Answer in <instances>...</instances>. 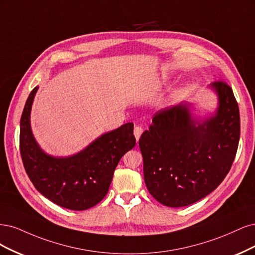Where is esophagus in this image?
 Masks as SVG:
<instances>
[{
	"mask_svg": "<svg viewBox=\"0 0 255 255\" xmlns=\"http://www.w3.org/2000/svg\"><path fill=\"white\" fill-rule=\"evenodd\" d=\"M133 133H134L135 139H136V142H137V141H138V138H139V136H141V134L143 133V128H142V127H139V126H136V127H134Z\"/></svg>",
	"mask_w": 255,
	"mask_h": 255,
	"instance_id": "esophagus-1",
	"label": "esophagus"
}]
</instances>
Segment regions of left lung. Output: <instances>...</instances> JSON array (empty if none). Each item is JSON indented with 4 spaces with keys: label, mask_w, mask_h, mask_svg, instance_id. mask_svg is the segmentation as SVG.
<instances>
[{
    "label": "left lung",
    "mask_w": 255,
    "mask_h": 255,
    "mask_svg": "<svg viewBox=\"0 0 255 255\" xmlns=\"http://www.w3.org/2000/svg\"><path fill=\"white\" fill-rule=\"evenodd\" d=\"M209 88L217 96L214 113L200 118L191 103L158 111L139 137L144 180L153 198L170 208L195 203L223 182L240 142V109L223 81Z\"/></svg>",
    "instance_id": "1"
}]
</instances>
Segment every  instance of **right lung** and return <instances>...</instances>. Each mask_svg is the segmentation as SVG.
<instances>
[{
	"instance_id": "1",
	"label": "right lung",
	"mask_w": 255,
	"mask_h": 255,
	"mask_svg": "<svg viewBox=\"0 0 255 255\" xmlns=\"http://www.w3.org/2000/svg\"><path fill=\"white\" fill-rule=\"evenodd\" d=\"M36 87L30 92L20 122V151L24 168L37 191L62 208L84 211L108 193L121 158L135 145L133 123L95 138L69 157H55L41 148L32 134L30 111Z\"/></svg>"
}]
</instances>
